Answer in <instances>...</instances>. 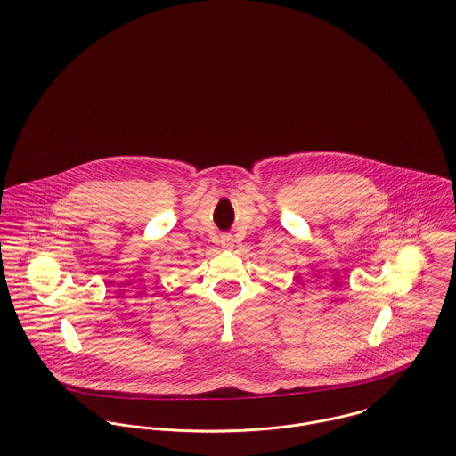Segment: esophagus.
<instances>
[{"instance_id":"34e87169","label":"esophagus","mask_w":456,"mask_h":456,"mask_svg":"<svg viewBox=\"0 0 456 456\" xmlns=\"http://www.w3.org/2000/svg\"><path fill=\"white\" fill-rule=\"evenodd\" d=\"M220 243H222V248H225V250H232V247H234V240L231 234H222Z\"/></svg>"}]
</instances>
